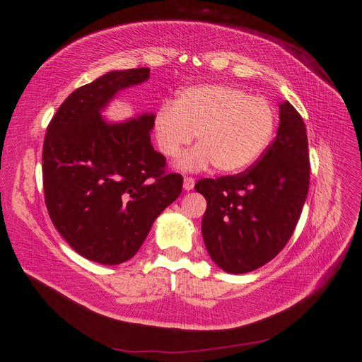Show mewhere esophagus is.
<instances>
[{
  "label": "esophagus",
  "mask_w": 362,
  "mask_h": 362,
  "mask_svg": "<svg viewBox=\"0 0 362 362\" xmlns=\"http://www.w3.org/2000/svg\"><path fill=\"white\" fill-rule=\"evenodd\" d=\"M194 187V180L192 177H184V190H192Z\"/></svg>",
  "instance_id": "obj_1"
}]
</instances>
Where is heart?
<instances>
[{"label": "heart", "mask_w": 362, "mask_h": 362, "mask_svg": "<svg viewBox=\"0 0 362 362\" xmlns=\"http://www.w3.org/2000/svg\"><path fill=\"white\" fill-rule=\"evenodd\" d=\"M275 127L276 112L269 100L225 84L184 89L173 105L163 103L154 117L164 156L178 157L194 134L198 146L181 158V168L199 170L213 164L222 173L252 166L264 154Z\"/></svg>", "instance_id": "obj_1"}]
</instances>
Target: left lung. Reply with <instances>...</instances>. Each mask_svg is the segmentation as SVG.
Wrapping results in <instances>:
<instances>
[{
    "label": "left lung",
    "instance_id": "left-lung-1",
    "mask_svg": "<svg viewBox=\"0 0 362 362\" xmlns=\"http://www.w3.org/2000/svg\"><path fill=\"white\" fill-rule=\"evenodd\" d=\"M275 140L238 175L202 178L194 190L206 210L202 237L211 259L228 273H247L286 247L310 187V152L303 119L288 103L279 105Z\"/></svg>",
    "mask_w": 362,
    "mask_h": 362
}]
</instances>
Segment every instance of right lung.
Here are the masks:
<instances>
[{"label":"right lung","mask_w":362,"mask_h":362,"mask_svg":"<svg viewBox=\"0 0 362 362\" xmlns=\"http://www.w3.org/2000/svg\"><path fill=\"white\" fill-rule=\"evenodd\" d=\"M148 76L149 68L113 71L78 87L52 116L43 140L51 222L75 252L100 264L133 258L182 190L181 175L170 173L151 145L154 115L107 124L100 113L117 90Z\"/></svg>","instance_id":"1"}]
</instances>
